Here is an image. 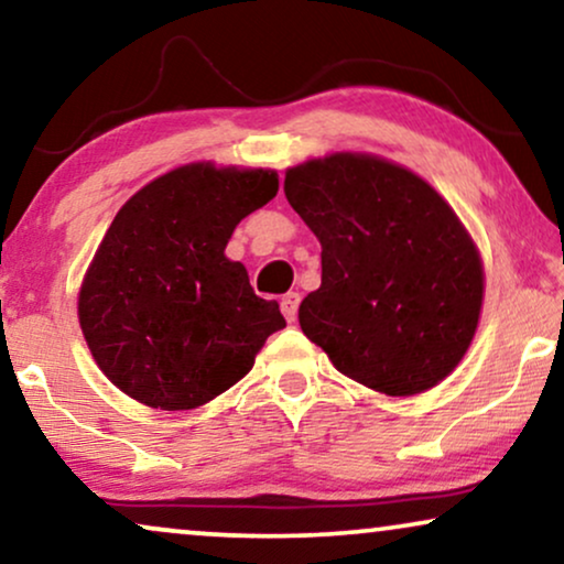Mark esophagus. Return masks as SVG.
Returning a JSON list of instances; mask_svg holds the SVG:
<instances>
[{
  "mask_svg": "<svg viewBox=\"0 0 564 564\" xmlns=\"http://www.w3.org/2000/svg\"><path fill=\"white\" fill-rule=\"evenodd\" d=\"M299 302H302V294H299V291H289V294H283V299H281V312H283V317H286L289 322L296 319Z\"/></svg>",
  "mask_w": 564,
  "mask_h": 564,
  "instance_id": "obj_1",
  "label": "esophagus"
}]
</instances>
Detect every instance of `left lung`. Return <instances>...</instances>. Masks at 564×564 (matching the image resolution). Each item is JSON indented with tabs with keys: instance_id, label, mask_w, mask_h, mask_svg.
Returning <instances> with one entry per match:
<instances>
[{
	"instance_id": "8db88e82",
	"label": "left lung",
	"mask_w": 564,
	"mask_h": 564,
	"mask_svg": "<svg viewBox=\"0 0 564 564\" xmlns=\"http://www.w3.org/2000/svg\"><path fill=\"white\" fill-rule=\"evenodd\" d=\"M283 191L322 245V286L299 306L304 335L377 392L408 397L446 379L482 310V262L452 206L366 154L291 167Z\"/></svg>"
}]
</instances>
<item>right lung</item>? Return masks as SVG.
<instances>
[{
	"instance_id": "obj_1",
	"label": "right lung",
	"mask_w": 564,
	"mask_h": 564,
	"mask_svg": "<svg viewBox=\"0 0 564 564\" xmlns=\"http://www.w3.org/2000/svg\"><path fill=\"white\" fill-rule=\"evenodd\" d=\"M273 170L191 164L156 177L112 219L79 291V325L105 377L160 410H193L252 369L286 327L224 254L275 198Z\"/></svg>"
}]
</instances>
